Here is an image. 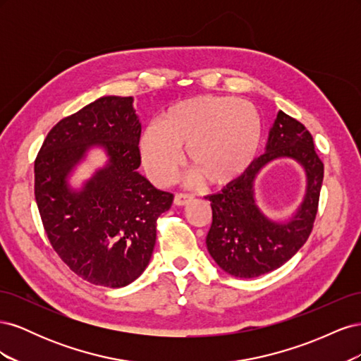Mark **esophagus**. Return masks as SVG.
<instances>
[{"instance_id": "esophagus-1", "label": "esophagus", "mask_w": 361, "mask_h": 361, "mask_svg": "<svg viewBox=\"0 0 361 361\" xmlns=\"http://www.w3.org/2000/svg\"><path fill=\"white\" fill-rule=\"evenodd\" d=\"M191 200H192V194H188V192H178L176 195H174V203H176L178 206L187 204Z\"/></svg>"}]
</instances>
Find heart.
Here are the masks:
<instances>
[{"label":"heart","mask_w":361,"mask_h":361,"mask_svg":"<svg viewBox=\"0 0 361 361\" xmlns=\"http://www.w3.org/2000/svg\"><path fill=\"white\" fill-rule=\"evenodd\" d=\"M262 137L255 105L228 96H195L174 104L141 137V157L150 178L170 182L185 149L188 169L204 185L235 180L257 155Z\"/></svg>","instance_id":"heart-1"}]
</instances>
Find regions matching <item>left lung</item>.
<instances>
[{"label": "left lung", "instance_id": "8db88e82", "mask_svg": "<svg viewBox=\"0 0 361 361\" xmlns=\"http://www.w3.org/2000/svg\"><path fill=\"white\" fill-rule=\"evenodd\" d=\"M281 156L297 159L308 173L305 202L285 225L268 221L257 209L252 194L258 171ZM322 179L324 164L316 154L312 134L297 118L279 111L265 154L251 162L241 178L206 197L212 207L206 245L218 267L235 277L253 279L288 262L312 233Z\"/></svg>", "mask_w": 361, "mask_h": 361}]
</instances>
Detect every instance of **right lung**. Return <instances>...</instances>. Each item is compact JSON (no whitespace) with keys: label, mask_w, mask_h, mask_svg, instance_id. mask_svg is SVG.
Wrapping results in <instances>:
<instances>
[{"label":"right lung","mask_w":361,"mask_h":361,"mask_svg":"<svg viewBox=\"0 0 361 361\" xmlns=\"http://www.w3.org/2000/svg\"><path fill=\"white\" fill-rule=\"evenodd\" d=\"M141 125L133 97L105 96L54 126L35 161V195L43 228L76 276L106 288L134 281L149 264L158 216L173 194L138 173ZM101 144L111 164L80 193L66 174L87 147Z\"/></svg>","instance_id":"obj_1"}]
</instances>
